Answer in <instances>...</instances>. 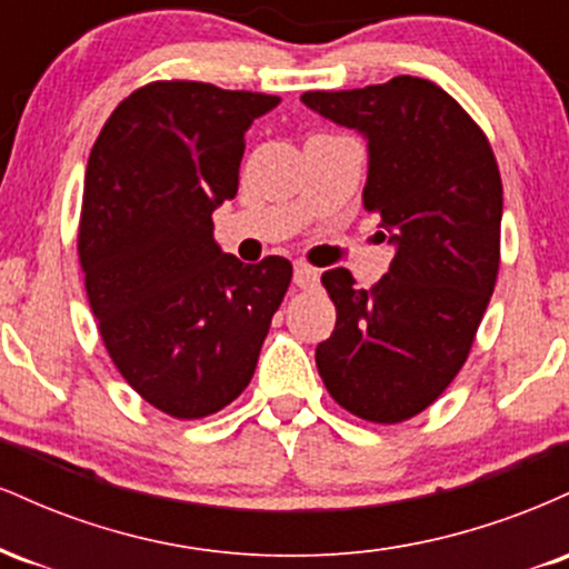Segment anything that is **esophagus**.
<instances>
[{"instance_id": "1", "label": "esophagus", "mask_w": 569, "mask_h": 569, "mask_svg": "<svg viewBox=\"0 0 569 569\" xmlns=\"http://www.w3.org/2000/svg\"><path fill=\"white\" fill-rule=\"evenodd\" d=\"M293 283L305 291L318 289V270L310 264H297L293 267Z\"/></svg>"}]
</instances>
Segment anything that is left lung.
<instances>
[{"instance_id":"left-lung-1","label":"left lung","mask_w":569,"mask_h":569,"mask_svg":"<svg viewBox=\"0 0 569 569\" xmlns=\"http://www.w3.org/2000/svg\"><path fill=\"white\" fill-rule=\"evenodd\" d=\"M302 103L367 139L363 206L396 248L369 291L345 267L323 272L337 326L316 363L339 407L393 426L428 409L471 352L500 267L498 162L466 109L420 77Z\"/></svg>"}]
</instances>
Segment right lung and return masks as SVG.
Masks as SVG:
<instances>
[{"label": "right lung", "instance_id": "1", "mask_svg": "<svg viewBox=\"0 0 569 569\" xmlns=\"http://www.w3.org/2000/svg\"><path fill=\"white\" fill-rule=\"evenodd\" d=\"M278 96L152 82L114 109L88 160L80 264L114 367L179 420L224 409L251 382L291 262L243 264L213 240L238 194L246 130Z\"/></svg>", "mask_w": 569, "mask_h": 569}]
</instances>
